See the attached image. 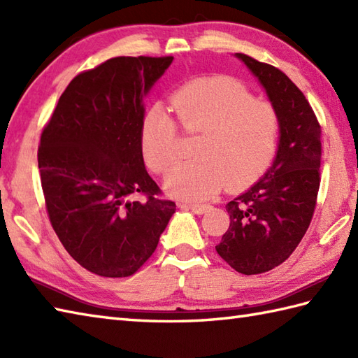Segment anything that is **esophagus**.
<instances>
[{"instance_id":"obj_1","label":"esophagus","mask_w":358,"mask_h":358,"mask_svg":"<svg viewBox=\"0 0 358 358\" xmlns=\"http://www.w3.org/2000/svg\"><path fill=\"white\" fill-rule=\"evenodd\" d=\"M183 208L191 209L195 214H204V212L208 210L209 204H201V203H187V204H181Z\"/></svg>"}]
</instances>
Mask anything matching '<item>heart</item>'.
<instances>
[{"instance_id": "obj_1", "label": "heart", "mask_w": 358, "mask_h": 358, "mask_svg": "<svg viewBox=\"0 0 358 358\" xmlns=\"http://www.w3.org/2000/svg\"><path fill=\"white\" fill-rule=\"evenodd\" d=\"M173 118L152 106L140 124V146L148 166L163 173L178 157V128L195 134V158L175 164L164 187L181 200H204L226 186L238 191L257 180L275 152L280 113L258 100L240 81L227 77L199 78L169 96Z\"/></svg>"}]
</instances>
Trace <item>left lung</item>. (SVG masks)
Masks as SVG:
<instances>
[{
	"instance_id": "left-lung-1",
	"label": "left lung",
	"mask_w": 358,
	"mask_h": 358,
	"mask_svg": "<svg viewBox=\"0 0 358 358\" xmlns=\"http://www.w3.org/2000/svg\"><path fill=\"white\" fill-rule=\"evenodd\" d=\"M260 80L280 113L277 157L262 180L226 204L231 223L215 246L240 273L268 272L305 237L320 187L322 126L305 94L285 72L237 53Z\"/></svg>"
}]
</instances>
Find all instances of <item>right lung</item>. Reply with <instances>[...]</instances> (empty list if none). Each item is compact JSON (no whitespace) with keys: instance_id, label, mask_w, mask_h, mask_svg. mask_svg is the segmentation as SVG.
<instances>
[{"instance_id":"right-lung-1","label":"right lung","mask_w":358,"mask_h":358,"mask_svg":"<svg viewBox=\"0 0 358 358\" xmlns=\"http://www.w3.org/2000/svg\"><path fill=\"white\" fill-rule=\"evenodd\" d=\"M172 59L115 57L78 73L43 127L38 169L50 224L96 275H134L177 208L159 199L140 146L143 96Z\"/></svg>"}]
</instances>
